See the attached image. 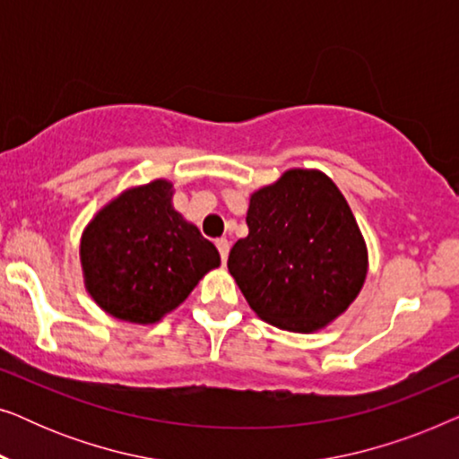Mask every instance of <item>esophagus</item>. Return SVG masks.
<instances>
[{
	"label": "esophagus",
	"instance_id": "esophagus-1",
	"mask_svg": "<svg viewBox=\"0 0 459 459\" xmlns=\"http://www.w3.org/2000/svg\"><path fill=\"white\" fill-rule=\"evenodd\" d=\"M217 248H219V255H221V261L228 263V255H230V240H228V238H219Z\"/></svg>",
	"mask_w": 459,
	"mask_h": 459
}]
</instances>
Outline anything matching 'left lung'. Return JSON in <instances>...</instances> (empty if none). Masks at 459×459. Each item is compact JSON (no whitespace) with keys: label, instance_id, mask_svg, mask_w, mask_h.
<instances>
[{"label":"left lung","instance_id":"1","mask_svg":"<svg viewBox=\"0 0 459 459\" xmlns=\"http://www.w3.org/2000/svg\"><path fill=\"white\" fill-rule=\"evenodd\" d=\"M248 236L228 269L250 309L311 334L341 317L368 278V244L347 198L319 169H288L248 198Z\"/></svg>","mask_w":459,"mask_h":459}]
</instances>
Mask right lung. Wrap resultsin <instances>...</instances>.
Segmentation results:
<instances>
[{
	"label": "right lung",
	"mask_w": 459,
	"mask_h": 459,
	"mask_svg": "<svg viewBox=\"0 0 459 459\" xmlns=\"http://www.w3.org/2000/svg\"><path fill=\"white\" fill-rule=\"evenodd\" d=\"M173 192L162 178L125 187L81 234L85 290L115 319L159 324L221 265L215 244L175 211Z\"/></svg>",
	"instance_id": "add662e5"
}]
</instances>
